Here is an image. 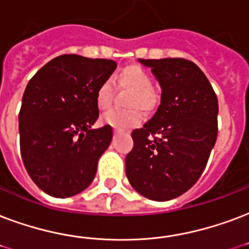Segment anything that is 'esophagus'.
Listing matches in <instances>:
<instances>
[{
	"instance_id": "1",
	"label": "esophagus",
	"mask_w": 249,
	"mask_h": 249,
	"mask_svg": "<svg viewBox=\"0 0 249 249\" xmlns=\"http://www.w3.org/2000/svg\"><path fill=\"white\" fill-rule=\"evenodd\" d=\"M117 134H119V132H117V130H115V132H113V136H115V137H116Z\"/></svg>"
}]
</instances>
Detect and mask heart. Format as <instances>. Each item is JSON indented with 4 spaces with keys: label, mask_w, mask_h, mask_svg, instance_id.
<instances>
[{
    "label": "heart",
    "mask_w": 249,
    "mask_h": 249,
    "mask_svg": "<svg viewBox=\"0 0 249 249\" xmlns=\"http://www.w3.org/2000/svg\"><path fill=\"white\" fill-rule=\"evenodd\" d=\"M116 86L120 90H130L126 96V106L130 108L112 109L102 117V121L115 130L124 132L141 124L142 112L140 109L146 113L154 111L159 103V95L153 89V79L150 74L138 65H129L121 70L116 77ZM113 98V83L111 79H106L95 92L96 106L102 111H107L112 107Z\"/></svg>",
    "instance_id": "1"
}]
</instances>
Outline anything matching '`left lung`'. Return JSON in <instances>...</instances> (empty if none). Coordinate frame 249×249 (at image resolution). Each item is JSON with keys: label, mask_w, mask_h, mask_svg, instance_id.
<instances>
[{"label": "left lung", "mask_w": 249, "mask_h": 249, "mask_svg": "<svg viewBox=\"0 0 249 249\" xmlns=\"http://www.w3.org/2000/svg\"><path fill=\"white\" fill-rule=\"evenodd\" d=\"M162 86L160 106L132 132L126 178L140 195L168 201L191 189L202 175L217 141L218 99L195 62L185 58L140 60Z\"/></svg>", "instance_id": "8db88e82"}]
</instances>
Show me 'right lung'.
Masks as SVG:
<instances>
[{"label":"right lung","mask_w":249,"mask_h":249,"mask_svg":"<svg viewBox=\"0 0 249 249\" xmlns=\"http://www.w3.org/2000/svg\"><path fill=\"white\" fill-rule=\"evenodd\" d=\"M116 62L61 54L30 79L19 111L20 155L34 183L58 198L82 192L94 180L100 155L112 141L99 117L95 92Z\"/></svg>","instance_id":"1"}]
</instances>
